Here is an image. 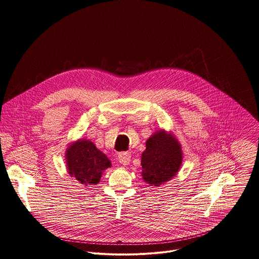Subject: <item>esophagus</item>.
<instances>
[{
	"instance_id": "1",
	"label": "esophagus",
	"mask_w": 259,
	"mask_h": 259,
	"mask_svg": "<svg viewBox=\"0 0 259 259\" xmlns=\"http://www.w3.org/2000/svg\"><path fill=\"white\" fill-rule=\"evenodd\" d=\"M118 160L122 165L127 166V165H129V163L131 161V155L129 153H121L118 156Z\"/></svg>"
}]
</instances>
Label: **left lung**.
<instances>
[{"label":"left lung","instance_id":"obj_1","mask_svg":"<svg viewBox=\"0 0 259 259\" xmlns=\"http://www.w3.org/2000/svg\"><path fill=\"white\" fill-rule=\"evenodd\" d=\"M181 163L178 140L171 133L159 130L146 140V149L141 155L142 178L152 187H160L177 174Z\"/></svg>","mask_w":259,"mask_h":259}]
</instances>
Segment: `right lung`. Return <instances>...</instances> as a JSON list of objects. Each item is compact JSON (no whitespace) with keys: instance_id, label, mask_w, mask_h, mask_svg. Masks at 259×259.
<instances>
[{"instance_id":"add662e5","label":"right lung","mask_w":259,"mask_h":259,"mask_svg":"<svg viewBox=\"0 0 259 259\" xmlns=\"http://www.w3.org/2000/svg\"><path fill=\"white\" fill-rule=\"evenodd\" d=\"M65 159L68 174L84 186L97 184L102 172L112 166L108 158L87 139L69 144Z\"/></svg>"}]
</instances>
